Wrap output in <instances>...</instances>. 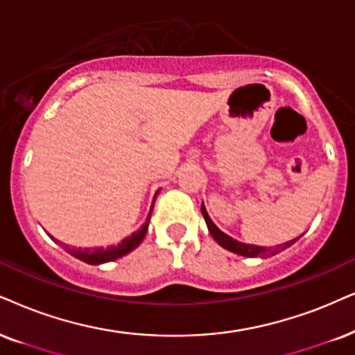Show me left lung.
<instances>
[{
    "label": "left lung",
    "mask_w": 355,
    "mask_h": 355,
    "mask_svg": "<svg viewBox=\"0 0 355 355\" xmlns=\"http://www.w3.org/2000/svg\"><path fill=\"white\" fill-rule=\"evenodd\" d=\"M201 213H203L206 226H208L209 234L214 237V241H216L218 244L221 245V248L231 250V252H234V254L244 255V257H268V255H273V254L280 252V250L290 248V245L295 244V241L298 239V237H297V239H291L288 242H285V244L277 245V248H273V249L272 248H268V249L267 248H259V245H252V244H242V242L232 239V237H230V236H226L224 232H221L216 226H214V223L211 221L208 213H206L203 203H201Z\"/></svg>",
    "instance_id": "left-lung-1"
}]
</instances>
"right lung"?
Segmentation results:
<instances>
[{
	"label": "right lung",
	"mask_w": 355,
	"mask_h": 355,
	"mask_svg": "<svg viewBox=\"0 0 355 355\" xmlns=\"http://www.w3.org/2000/svg\"><path fill=\"white\" fill-rule=\"evenodd\" d=\"M152 209H154V205H152ZM152 209L149 213V216H147L146 223L142 224V227L139 231L134 232V234H131L128 237V239H124L121 244L118 245H111V248H96V249H82V248H69V245L62 244V242L55 241L52 237L53 241L58 242V244L64 245V249L67 250V252L73 255V257H77L80 260H83V262L87 263H92V266H98V263H105V262H111V260H116L119 257H123V255L129 254L131 250H134L137 248L139 244H141L142 239L146 237V232H147V227H149V221H150V214H152Z\"/></svg>",
	"instance_id": "obj_1"
}]
</instances>
